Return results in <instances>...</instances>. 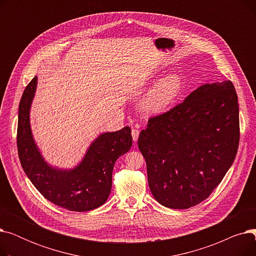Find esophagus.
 I'll use <instances>...</instances> for the list:
<instances>
[{"mask_svg": "<svg viewBox=\"0 0 256 256\" xmlns=\"http://www.w3.org/2000/svg\"><path fill=\"white\" fill-rule=\"evenodd\" d=\"M139 134H140V130H138V126H136L135 128L132 130V140L137 142L138 141V138H139Z\"/></svg>", "mask_w": 256, "mask_h": 256, "instance_id": "1", "label": "esophagus"}]
</instances>
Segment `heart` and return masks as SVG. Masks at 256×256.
<instances>
[{"instance_id":"b5f03b06","label":"heart","mask_w":256,"mask_h":256,"mask_svg":"<svg viewBox=\"0 0 256 256\" xmlns=\"http://www.w3.org/2000/svg\"><path fill=\"white\" fill-rule=\"evenodd\" d=\"M182 90V78L178 74H170L160 78L146 93L141 108L146 113L162 112L176 102Z\"/></svg>"}]
</instances>
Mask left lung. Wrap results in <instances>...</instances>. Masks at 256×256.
I'll list each match as a JSON object with an SVG mask.
<instances>
[{
  "label": "left lung",
  "mask_w": 256,
  "mask_h": 256,
  "mask_svg": "<svg viewBox=\"0 0 256 256\" xmlns=\"http://www.w3.org/2000/svg\"><path fill=\"white\" fill-rule=\"evenodd\" d=\"M238 141V96L230 80L200 86L150 118L138 146L156 200L176 210L202 202L232 165Z\"/></svg>",
  "instance_id": "obj_1"
}]
</instances>
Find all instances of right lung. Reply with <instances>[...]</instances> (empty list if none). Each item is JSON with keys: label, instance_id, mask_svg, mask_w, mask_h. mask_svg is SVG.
I'll use <instances>...</instances> for the list:
<instances>
[{"label": "right lung", "instance_id": "add662e5", "mask_svg": "<svg viewBox=\"0 0 256 256\" xmlns=\"http://www.w3.org/2000/svg\"><path fill=\"white\" fill-rule=\"evenodd\" d=\"M37 76L26 87L18 106V150L22 167L31 182L50 202L72 212H87L104 204L112 188L116 160L132 144L130 128L100 134L82 162L70 170L48 165L34 141L30 126V108Z\"/></svg>", "mask_w": 256, "mask_h": 256}]
</instances>
